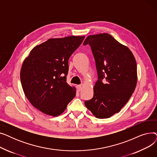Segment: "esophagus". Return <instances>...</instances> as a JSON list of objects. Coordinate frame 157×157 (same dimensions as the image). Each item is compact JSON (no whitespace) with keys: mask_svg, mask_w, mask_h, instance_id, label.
Segmentation results:
<instances>
[{"mask_svg":"<svg viewBox=\"0 0 157 157\" xmlns=\"http://www.w3.org/2000/svg\"><path fill=\"white\" fill-rule=\"evenodd\" d=\"M82 88H83V86H82L81 85H78V86H77V90H78V92H80L81 90H82Z\"/></svg>","mask_w":157,"mask_h":157,"instance_id":"obj_1","label":"esophagus"}]
</instances>
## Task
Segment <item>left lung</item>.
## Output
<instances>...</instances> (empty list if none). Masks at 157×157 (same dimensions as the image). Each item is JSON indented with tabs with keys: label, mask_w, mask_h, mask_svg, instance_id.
<instances>
[{
	"label": "left lung",
	"mask_w": 157,
	"mask_h": 157,
	"mask_svg": "<svg viewBox=\"0 0 157 157\" xmlns=\"http://www.w3.org/2000/svg\"><path fill=\"white\" fill-rule=\"evenodd\" d=\"M86 44L91 46L98 80L93 98L85 104L96 118H110L120 111L134 92L137 81L135 57L128 47L107 33L88 36L83 43Z\"/></svg>",
	"instance_id": "1"
}]
</instances>
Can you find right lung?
<instances>
[{
	"mask_svg": "<svg viewBox=\"0 0 157 157\" xmlns=\"http://www.w3.org/2000/svg\"><path fill=\"white\" fill-rule=\"evenodd\" d=\"M85 36L51 38L33 48L24 60L20 79L32 105L52 117L60 115L76 96L67 83L68 60Z\"/></svg>",
	"mask_w": 157,
	"mask_h": 157,
	"instance_id": "1",
	"label": "right lung"
}]
</instances>
